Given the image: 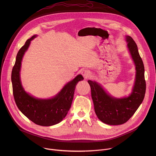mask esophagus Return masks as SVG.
<instances>
[{"mask_svg":"<svg viewBox=\"0 0 156 156\" xmlns=\"http://www.w3.org/2000/svg\"><path fill=\"white\" fill-rule=\"evenodd\" d=\"M89 70L88 69H83L82 71V74L83 76V77L85 78V79H87L89 77Z\"/></svg>","mask_w":156,"mask_h":156,"instance_id":"34e87169","label":"esophagus"}]
</instances>
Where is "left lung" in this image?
Wrapping results in <instances>:
<instances>
[{
    "instance_id": "8db88e82",
    "label": "left lung",
    "mask_w": 156,
    "mask_h": 156,
    "mask_svg": "<svg viewBox=\"0 0 156 156\" xmlns=\"http://www.w3.org/2000/svg\"><path fill=\"white\" fill-rule=\"evenodd\" d=\"M126 37L136 69V81L130 96L119 99L113 98L97 82L88 80L95 112L101 121L109 125H120L126 122L142 103L146 90L144 66L137 46L131 37Z\"/></svg>"
}]
</instances>
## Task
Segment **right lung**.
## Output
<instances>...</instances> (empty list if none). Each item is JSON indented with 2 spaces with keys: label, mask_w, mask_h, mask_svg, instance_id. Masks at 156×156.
<instances>
[{
  "label": "right lung",
  "mask_w": 156,
  "mask_h": 156,
  "mask_svg": "<svg viewBox=\"0 0 156 156\" xmlns=\"http://www.w3.org/2000/svg\"><path fill=\"white\" fill-rule=\"evenodd\" d=\"M35 37L34 35L28 39L17 53L11 74L13 95L18 108L28 119L39 126H50L59 123L66 116L71 106L76 86L83 77L80 74L77 76L51 99H37L27 94L20 79L21 62L30 41Z\"/></svg>",
  "instance_id": "1"
}]
</instances>
